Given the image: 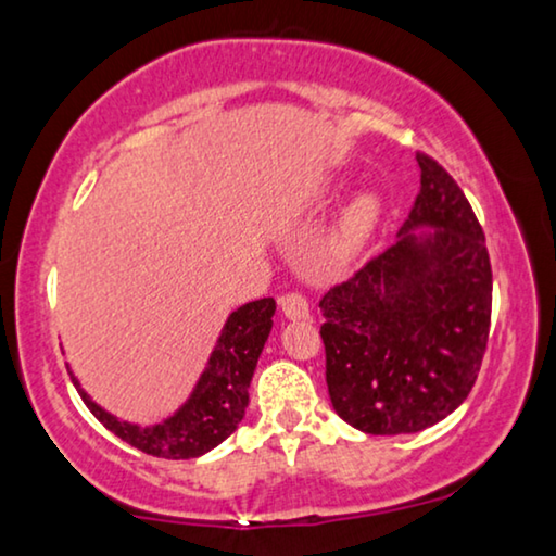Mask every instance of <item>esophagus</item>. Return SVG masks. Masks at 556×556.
<instances>
[{
    "label": "esophagus",
    "instance_id": "obj_1",
    "mask_svg": "<svg viewBox=\"0 0 556 556\" xmlns=\"http://www.w3.org/2000/svg\"><path fill=\"white\" fill-rule=\"evenodd\" d=\"M279 309L287 319L309 317V302H307V296L300 294V292H287L285 296H281Z\"/></svg>",
    "mask_w": 556,
    "mask_h": 556
}]
</instances>
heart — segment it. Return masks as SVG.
<instances>
[{
	"label": "heart",
	"instance_id": "1",
	"mask_svg": "<svg viewBox=\"0 0 556 556\" xmlns=\"http://www.w3.org/2000/svg\"><path fill=\"white\" fill-rule=\"evenodd\" d=\"M382 214V199L378 191L365 189L357 191L353 199L345 203L342 214L334 224L330 237V256L334 262H348L363 252L367 241H370L375 226Z\"/></svg>",
	"mask_w": 556,
	"mask_h": 556
}]
</instances>
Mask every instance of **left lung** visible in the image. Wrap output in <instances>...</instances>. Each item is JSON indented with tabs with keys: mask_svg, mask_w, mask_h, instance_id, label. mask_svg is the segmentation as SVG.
Wrapping results in <instances>:
<instances>
[{
	"mask_svg": "<svg viewBox=\"0 0 556 556\" xmlns=\"http://www.w3.org/2000/svg\"><path fill=\"white\" fill-rule=\"evenodd\" d=\"M420 193L401 239L330 287L319 309L332 408L370 435L418 433L471 393L491 327V262L471 203L418 153ZM438 228L418 240L409 231Z\"/></svg>",
	"mask_w": 556,
	"mask_h": 556,
	"instance_id": "left-lung-1",
	"label": "left lung"
}]
</instances>
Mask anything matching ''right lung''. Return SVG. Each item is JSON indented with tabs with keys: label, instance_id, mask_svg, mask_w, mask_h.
Listing matches in <instances>:
<instances>
[{
	"label": "right lung",
	"instance_id": "add662e5",
	"mask_svg": "<svg viewBox=\"0 0 556 556\" xmlns=\"http://www.w3.org/2000/svg\"><path fill=\"white\" fill-rule=\"evenodd\" d=\"M275 309V300L264 296V300L249 302L231 312L197 390L176 416L153 428H140L113 418L111 413H105L90 401L80 382L75 380V375H70V378H73L77 393L92 416L108 431L130 443L132 448L159 458H197L226 441L244 418L249 405V382H252L256 359H260L264 342L271 332Z\"/></svg>",
	"mask_w": 556,
	"mask_h": 556
}]
</instances>
